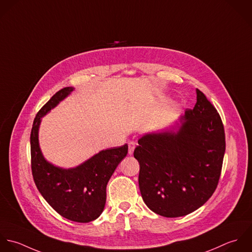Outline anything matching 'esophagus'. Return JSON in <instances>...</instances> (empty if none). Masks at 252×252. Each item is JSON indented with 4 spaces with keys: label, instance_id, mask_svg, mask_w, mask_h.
<instances>
[{
    "label": "esophagus",
    "instance_id": "esophagus-1",
    "mask_svg": "<svg viewBox=\"0 0 252 252\" xmlns=\"http://www.w3.org/2000/svg\"><path fill=\"white\" fill-rule=\"evenodd\" d=\"M135 146H136V143L133 142V141H131V142L128 143V154H129V155H132V154H133Z\"/></svg>",
    "mask_w": 252,
    "mask_h": 252
}]
</instances>
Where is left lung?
Listing matches in <instances>:
<instances>
[{
	"label": "left lung",
	"instance_id": "8db88e82",
	"mask_svg": "<svg viewBox=\"0 0 252 252\" xmlns=\"http://www.w3.org/2000/svg\"><path fill=\"white\" fill-rule=\"evenodd\" d=\"M139 189L146 205L164 217L187 215L214 193L223 164L224 126L200 90L177 132L147 134L138 140Z\"/></svg>",
	"mask_w": 252,
	"mask_h": 252
}]
</instances>
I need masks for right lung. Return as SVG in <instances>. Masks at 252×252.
Instances as JSON below:
<instances>
[{
    "label": "right lung",
    "instance_id": "1",
    "mask_svg": "<svg viewBox=\"0 0 252 252\" xmlns=\"http://www.w3.org/2000/svg\"><path fill=\"white\" fill-rule=\"evenodd\" d=\"M73 88L58 91L38 112L31 135V168L34 182L51 207L71 221L88 223L99 217L106 202V186L127 154V144L99 152L81 165L63 169L48 162L39 147L41 118L63 100Z\"/></svg>",
    "mask_w": 252,
    "mask_h": 252
}]
</instances>
